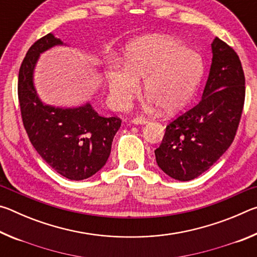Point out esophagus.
Returning a JSON list of instances; mask_svg holds the SVG:
<instances>
[{"mask_svg":"<svg viewBox=\"0 0 257 257\" xmlns=\"http://www.w3.org/2000/svg\"><path fill=\"white\" fill-rule=\"evenodd\" d=\"M132 122L134 124H144L147 122V119L143 118V116H135V118L132 120Z\"/></svg>","mask_w":257,"mask_h":257,"instance_id":"34e87169","label":"esophagus"}]
</instances>
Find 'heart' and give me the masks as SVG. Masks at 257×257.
Instances as JSON below:
<instances>
[{"label":"heart","mask_w":257,"mask_h":257,"mask_svg":"<svg viewBox=\"0 0 257 257\" xmlns=\"http://www.w3.org/2000/svg\"><path fill=\"white\" fill-rule=\"evenodd\" d=\"M204 72L201 55L170 38L150 35L129 43L124 67L112 64L106 82L116 104L123 106L138 93V79L151 102L164 113L184 107L196 90Z\"/></svg>","instance_id":"1"}]
</instances>
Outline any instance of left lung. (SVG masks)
<instances>
[{
    "label": "left lung",
    "instance_id": "1",
    "mask_svg": "<svg viewBox=\"0 0 257 257\" xmlns=\"http://www.w3.org/2000/svg\"><path fill=\"white\" fill-rule=\"evenodd\" d=\"M202 99L165 128L156 163L176 180L201 176L219 160L236 136L245 102V75L236 52L215 37Z\"/></svg>",
    "mask_w": 257,
    "mask_h": 257
}]
</instances>
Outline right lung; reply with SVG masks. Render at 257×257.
<instances>
[{
    "label": "right lung",
    "mask_w": 257,
    "mask_h": 257,
    "mask_svg": "<svg viewBox=\"0 0 257 257\" xmlns=\"http://www.w3.org/2000/svg\"><path fill=\"white\" fill-rule=\"evenodd\" d=\"M62 44L47 34L30 46L19 69L18 98L24 127L37 153L61 176L82 180L106 163L121 120L101 116L89 103L62 108L45 105L38 98L33 81L37 60L43 52Z\"/></svg>",
    "instance_id": "right-lung-1"
}]
</instances>
